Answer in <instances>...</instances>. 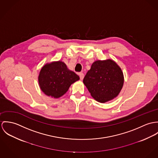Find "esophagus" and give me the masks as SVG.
I'll return each mask as SVG.
<instances>
[{"instance_id": "obj_1", "label": "esophagus", "mask_w": 158, "mask_h": 158, "mask_svg": "<svg viewBox=\"0 0 158 158\" xmlns=\"http://www.w3.org/2000/svg\"><path fill=\"white\" fill-rule=\"evenodd\" d=\"M79 75L81 80H82L84 79V74L83 73H79Z\"/></svg>"}]
</instances>
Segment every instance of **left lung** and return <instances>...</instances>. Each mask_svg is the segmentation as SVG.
<instances>
[{"label":"left lung","mask_w":158,"mask_h":158,"mask_svg":"<svg viewBox=\"0 0 158 158\" xmlns=\"http://www.w3.org/2000/svg\"><path fill=\"white\" fill-rule=\"evenodd\" d=\"M83 82L94 99L104 103L118 95L123 84V76L113 60H97L91 65Z\"/></svg>","instance_id":"left-lung-1"}]
</instances>
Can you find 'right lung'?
Wrapping results in <instances>:
<instances>
[{
  "mask_svg": "<svg viewBox=\"0 0 158 158\" xmlns=\"http://www.w3.org/2000/svg\"><path fill=\"white\" fill-rule=\"evenodd\" d=\"M79 79L78 75L69 70L64 62L58 61L42 67L39 76V84L45 94L58 98L63 96L71 85Z\"/></svg>",
  "mask_w": 158,
  "mask_h": 158,
  "instance_id": "add662e5",
  "label": "right lung"
}]
</instances>
